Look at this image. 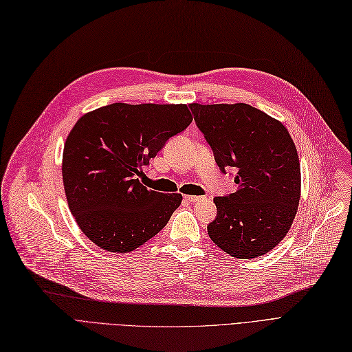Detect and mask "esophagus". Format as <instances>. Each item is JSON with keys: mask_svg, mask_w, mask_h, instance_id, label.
Returning a JSON list of instances; mask_svg holds the SVG:
<instances>
[{"mask_svg": "<svg viewBox=\"0 0 352 352\" xmlns=\"http://www.w3.org/2000/svg\"><path fill=\"white\" fill-rule=\"evenodd\" d=\"M187 201H190V203H196V201H199V200H201L203 197H200V196H186L184 197Z\"/></svg>", "mask_w": 352, "mask_h": 352, "instance_id": "esophagus-1", "label": "esophagus"}]
</instances>
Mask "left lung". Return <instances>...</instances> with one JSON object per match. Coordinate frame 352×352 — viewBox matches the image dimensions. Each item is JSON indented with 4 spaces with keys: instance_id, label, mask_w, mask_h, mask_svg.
<instances>
[{
    "instance_id": "obj_1",
    "label": "left lung",
    "mask_w": 352,
    "mask_h": 352,
    "mask_svg": "<svg viewBox=\"0 0 352 352\" xmlns=\"http://www.w3.org/2000/svg\"><path fill=\"white\" fill-rule=\"evenodd\" d=\"M220 171L238 190L214 197L210 239L233 258L261 256L283 241L300 200V162L285 126L250 104H190Z\"/></svg>"
}]
</instances>
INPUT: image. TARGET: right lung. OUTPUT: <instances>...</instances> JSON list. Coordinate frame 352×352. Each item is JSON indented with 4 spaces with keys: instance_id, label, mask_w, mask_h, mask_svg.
<instances>
[{
    "instance_id": "1",
    "label": "right lung",
    "mask_w": 352,
    "mask_h": 352,
    "mask_svg": "<svg viewBox=\"0 0 352 352\" xmlns=\"http://www.w3.org/2000/svg\"><path fill=\"white\" fill-rule=\"evenodd\" d=\"M191 122L186 104L113 102L80 117L65 142L62 178L89 241L124 254L162 230L183 196L148 190L138 175Z\"/></svg>"
}]
</instances>
